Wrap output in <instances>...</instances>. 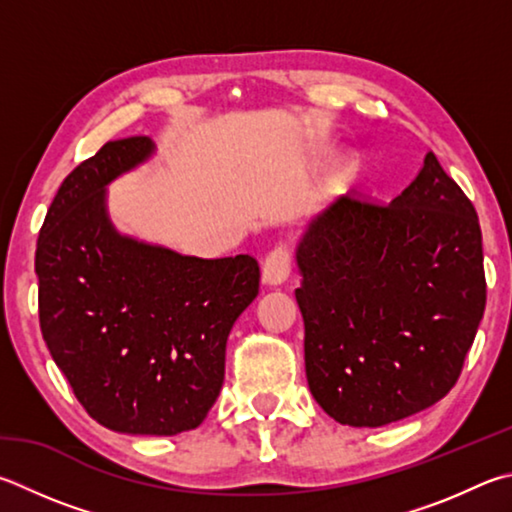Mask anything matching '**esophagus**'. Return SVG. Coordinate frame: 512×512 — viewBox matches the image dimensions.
I'll return each mask as SVG.
<instances>
[{"label": "esophagus", "mask_w": 512, "mask_h": 512, "mask_svg": "<svg viewBox=\"0 0 512 512\" xmlns=\"http://www.w3.org/2000/svg\"><path fill=\"white\" fill-rule=\"evenodd\" d=\"M288 275H291V250L286 246H277L264 259L262 280L268 286H280L288 280Z\"/></svg>", "instance_id": "obj_1"}]
</instances>
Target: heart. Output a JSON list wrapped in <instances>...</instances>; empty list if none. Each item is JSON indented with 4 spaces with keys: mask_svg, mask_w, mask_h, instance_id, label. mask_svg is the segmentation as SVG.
Listing matches in <instances>:
<instances>
[{
    "mask_svg": "<svg viewBox=\"0 0 512 512\" xmlns=\"http://www.w3.org/2000/svg\"><path fill=\"white\" fill-rule=\"evenodd\" d=\"M353 176H356V163H347L345 167H342V172H340V179L349 181V179H353Z\"/></svg>",
    "mask_w": 512,
    "mask_h": 512,
    "instance_id": "heart-1",
    "label": "heart"
}]
</instances>
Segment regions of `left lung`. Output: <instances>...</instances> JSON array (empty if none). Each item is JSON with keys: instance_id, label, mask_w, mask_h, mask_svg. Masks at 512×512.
Masks as SVG:
<instances>
[{"instance_id": "8db88e82", "label": "left lung", "mask_w": 512, "mask_h": 512, "mask_svg": "<svg viewBox=\"0 0 512 512\" xmlns=\"http://www.w3.org/2000/svg\"><path fill=\"white\" fill-rule=\"evenodd\" d=\"M304 365L351 427L412 416L450 392L486 309L477 210L432 152L389 203L340 197L297 244Z\"/></svg>"}]
</instances>
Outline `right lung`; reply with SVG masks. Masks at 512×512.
<instances>
[{
    "label": "right lung",
    "instance_id": "right-lung-1",
    "mask_svg": "<svg viewBox=\"0 0 512 512\" xmlns=\"http://www.w3.org/2000/svg\"><path fill=\"white\" fill-rule=\"evenodd\" d=\"M152 152L147 136L109 141L62 181L37 237V304L46 347L94 421L174 436L217 401L228 333L259 293V264L120 235L105 188Z\"/></svg>",
    "mask_w": 512,
    "mask_h": 512
}]
</instances>
